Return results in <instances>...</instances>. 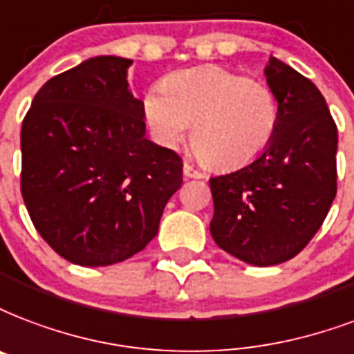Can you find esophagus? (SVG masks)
I'll return each instance as SVG.
<instances>
[{"label": "esophagus", "mask_w": 354, "mask_h": 354, "mask_svg": "<svg viewBox=\"0 0 354 354\" xmlns=\"http://www.w3.org/2000/svg\"><path fill=\"white\" fill-rule=\"evenodd\" d=\"M183 176L185 178H195V180H202L204 178V172H201L198 169L191 165V163H183Z\"/></svg>", "instance_id": "1"}]
</instances>
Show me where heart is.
I'll use <instances>...</instances> for the list:
<instances>
[{
	"label": "heart",
	"instance_id": "obj_1",
	"mask_svg": "<svg viewBox=\"0 0 354 354\" xmlns=\"http://www.w3.org/2000/svg\"><path fill=\"white\" fill-rule=\"evenodd\" d=\"M142 113L159 141L189 142L212 169H237L273 142L280 109L271 88L223 66L178 70L142 98Z\"/></svg>",
	"mask_w": 354,
	"mask_h": 354
}]
</instances>
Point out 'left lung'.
<instances>
[{
  "instance_id": "8db88e82",
  "label": "left lung",
  "mask_w": 354,
  "mask_h": 354,
  "mask_svg": "<svg viewBox=\"0 0 354 354\" xmlns=\"http://www.w3.org/2000/svg\"><path fill=\"white\" fill-rule=\"evenodd\" d=\"M267 85L279 102L273 142L260 158L209 180V232L249 266L291 260L308 245L336 196L338 129L314 83L269 57Z\"/></svg>"
}]
</instances>
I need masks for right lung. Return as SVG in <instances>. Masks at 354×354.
<instances>
[{"label":"right lung","instance_id":"right-lung-1","mask_svg":"<svg viewBox=\"0 0 354 354\" xmlns=\"http://www.w3.org/2000/svg\"><path fill=\"white\" fill-rule=\"evenodd\" d=\"M131 63L98 55L51 77L21 124L27 212L75 266H113L145 249L182 185V159L147 139Z\"/></svg>","mask_w":354,"mask_h":354}]
</instances>
